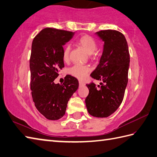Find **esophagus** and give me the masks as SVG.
Wrapping results in <instances>:
<instances>
[{"label":"esophagus","mask_w":157,"mask_h":157,"mask_svg":"<svg viewBox=\"0 0 157 157\" xmlns=\"http://www.w3.org/2000/svg\"><path fill=\"white\" fill-rule=\"evenodd\" d=\"M79 84L80 86H85V84L82 81H79Z\"/></svg>","instance_id":"34e87169"}]
</instances>
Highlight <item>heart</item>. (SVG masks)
<instances>
[{"label": "heart", "mask_w": 157, "mask_h": 157, "mask_svg": "<svg viewBox=\"0 0 157 157\" xmlns=\"http://www.w3.org/2000/svg\"><path fill=\"white\" fill-rule=\"evenodd\" d=\"M78 44L84 49L87 54L90 55L96 51L97 48V41L94 38L89 35H83L78 41ZM70 52V47L66 46L63 51V60L67 61L69 60ZM90 71V67L88 66H83L76 64L70 69L69 72L71 75H74L79 79H84Z\"/></svg>", "instance_id": "heart-1"}]
</instances>
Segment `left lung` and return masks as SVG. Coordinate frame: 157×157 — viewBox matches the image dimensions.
<instances>
[{"mask_svg":"<svg viewBox=\"0 0 157 157\" xmlns=\"http://www.w3.org/2000/svg\"><path fill=\"white\" fill-rule=\"evenodd\" d=\"M104 42L99 63L91 73L101 81L100 85L86 84L89 94L86 106L91 116L107 118L116 112L123 100L128 83L130 56L127 41L117 30H105L95 33Z\"/></svg>","mask_w":157,"mask_h":157,"instance_id":"left-lung-1","label":"left lung"}]
</instances>
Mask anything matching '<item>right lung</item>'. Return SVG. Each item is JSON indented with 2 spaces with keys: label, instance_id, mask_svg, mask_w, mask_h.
Masks as SVG:
<instances>
[{
  "label": "right lung",
  "instance_id": "1",
  "mask_svg": "<svg viewBox=\"0 0 157 157\" xmlns=\"http://www.w3.org/2000/svg\"><path fill=\"white\" fill-rule=\"evenodd\" d=\"M75 32L51 28L41 30L32 43L30 59V89L38 111L51 121L65 114L67 103L78 90V79L71 75L63 84H55L59 70L64 67L63 46L73 38Z\"/></svg>",
  "mask_w": 157,
  "mask_h": 157
}]
</instances>
